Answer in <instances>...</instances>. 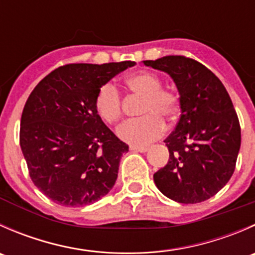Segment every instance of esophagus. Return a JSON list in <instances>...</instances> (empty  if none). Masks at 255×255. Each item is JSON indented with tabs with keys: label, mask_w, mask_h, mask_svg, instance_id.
Wrapping results in <instances>:
<instances>
[{
	"label": "esophagus",
	"mask_w": 255,
	"mask_h": 255,
	"mask_svg": "<svg viewBox=\"0 0 255 255\" xmlns=\"http://www.w3.org/2000/svg\"><path fill=\"white\" fill-rule=\"evenodd\" d=\"M129 149L132 151H139V153H145L148 151V148L146 146H137V145H130Z\"/></svg>",
	"instance_id": "1"
}]
</instances>
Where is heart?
Wrapping results in <instances>:
<instances>
[{
	"mask_svg": "<svg viewBox=\"0 0 255 255\" xmlns=\"http://www.w3.org/2000/svg\"><path fill=\"white\" fill-rule=\"evenodd\" d=\"M126 82L134 94L144 99L139 111L142 117L121 125L117 129V135L132 145H146L163 133L165 125L161 118L168 121L175 118L179 96L171 90L161 89V79L146 71L128 76ZM95 109L100 117L110 125L120 121L122 102L120 91L113 82H106L100 87L95 99Z\"/></svg>",
	"mask_w": 255,
	"mask_h": 255,
	"instance_id": "1",
	"label": "heart"
}]
</instances>
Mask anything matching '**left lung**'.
<instances>
[{
  "mask_svg": "<svg viewBox=\"0 0 255 255\" xmlns=\"http://www.w3.org/2000/svg\"><path fill=\"white\" fill-rule=\"evenodd\" d=\"M143 64L168 74L180 96L179 122L164 140L169 161L154 174V182L180 204L208 200L230 181L241 148L232 100L221 80L194 59L168 55Z\"/></svg>",
  "mask_w": 255,
  "mask_h": 255,
  "instance_id": "1",
  "label": "left lung"
}]
</instances>
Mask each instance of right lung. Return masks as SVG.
I'll use <instances>...</instances> for the list:
<instances>
[{
  "label": "right lung",
  "mask_w": 255,
  "mask_h": 255,
  "mask_svg": "<svg viewBox=\"0 0 255 255\" xmlns=\"http://www.w3.org/2000/svg\"><path fill=\"white\" fill-rule=\"evenodd\" d=\"M134 61L69 64L45 76L28 97L19 143L32 181L63 206H87L109 194L128 145L95 109L97 91Z\"/></svg>",
  "instance_id": "1"
}]
</instances>
